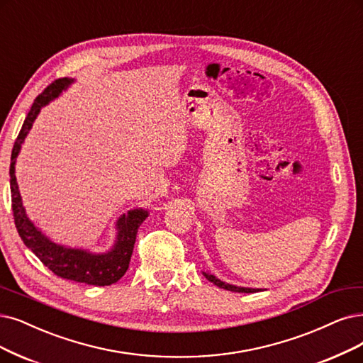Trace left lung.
<instances>
[{
	"label": "left lung",
	"instance_id": "left-lung-1",
	"mask_svg": "<svg viewBox=\"0 0 363 363\" xmlns=\"http://www.w3.org/2000/svg\"><path fill=\"white\" fill-rule=\"evenodd\" d=\"M203 275L206 277V279H209L212 284H216L217 287L220 289H224V290H230V291H238V293H256V291H260L262 289H250V287H238V286H232V284H227L224 283V281L218 279L217 277H213L211 274H206L203 272Z\"/></svg>",
	"mask_w": 363,
	"mask_h": 363
}]
</instances>
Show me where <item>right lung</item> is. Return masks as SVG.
<instances>
[{
  "label": "right lung",
  "instance_id": "add662e5",
  "mask_svg": "<svg viewBox=\"0 0 363 363\" xmlns=\"http://www.w3.org/2000/svg\"><path fill=\"white\" fill-rule=\"evenodd\" d=\"M73 82L74 79L69 77L57 79L55 82H52L34 100L31 111L23 121L19 136L15 145H13L10 163V191L13 217H15L16 229L21 239L23 240V244L28 247L40 259V262L57 277L89 286H111L116 283L118 279L123 278L128 269L134 242H136L138 229L146 220L147 211L142 208L131 209L119 217V220L116 221V240L113 247L107 252L96 254L86 250L60 245L40 232L34 225V223L28 218V216H26L15 174L16 157L19 155L22 143L26 138V134L31 130L34 119L37 118L40 109L53 99H57L60 94L69 88Z\"/></svg>",
  "mask_w": 363,
  "mask_h": 363
}]
</instances>
